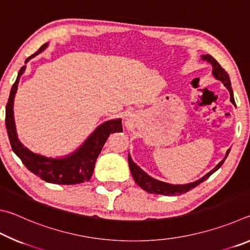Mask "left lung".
<instances>
[{
  "instance_id": "1",
  "label": "left lung",
  "mask_w": 250,
  "mask_h": 250,
  "mask_svg": "<svg viewBox=\"0 0 250 250\" xmlns=\"http://www.w3.org/2000/svg\"><path fill=\"white\" fill-rule=\"evenodd\" d=\"M202 59H204V61L210 62L211 66H213V75L215 76V78L221 80V82L224 83V86L227 88L228 91H229V94H230V101L236 105L235 99H234V94H232V89H231L229 76H228L225 69H224L223 67L218 64L216 59L211 57L210 55H203ZM229 151H230V149H228L226 152L225 158H224L221 162H219L209 173H207L205 176H203L202 179L197 180L195 182H193V183L183 184V185L168 184V183H166V182L153 179V177L147 175L145 171H142L141 168L133 162L132 159H131L130 154L128 155V162H129L131 174H132L135 183L140 186L141 188L145 189V191L149 192L151 194H161V195H181V194H184L186 192H188L189 189L196 188V186L200 185L202 182H204L205 180L208 179V177L213 174L214 172H216L218 168L223 166V163L225 162L226 158L228 156V154H229Z\"/></svg>"
}]
</instances>
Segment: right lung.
<instances>
[{
  "instance_id": "obj_1",
  "label": "right lung",
  "mask_w": 250,
  "mask_h": 250,
  "mask_svg": "<svg viewBox=\"0 0 250 250\" xmlns=\"http://www.w3.org/2000/svg\"><path fill=\"white\" fill-rule=\"evenodd\" d=\"M47 45L48 43L44 44L35 54L29 56L25 62H27L35 55L43 52L47 47ZM25 68H26V66H23L19 71L18 78L12 86L5 109V125L12 150L14 151V153L19 156L29 171L41 177L42 180L48 182V183L73 185L89 181L92 173H94L97 158L103 150V146L107 141L110 133L121 132L122 131L121 119L109 120L100 125L77 150L69 155L64 156V158L53 159L34 153L26 146H24L19 140L13 115L15 92L18 90L20 78L23 75Z\"/></svg>"
}]
</instances>
